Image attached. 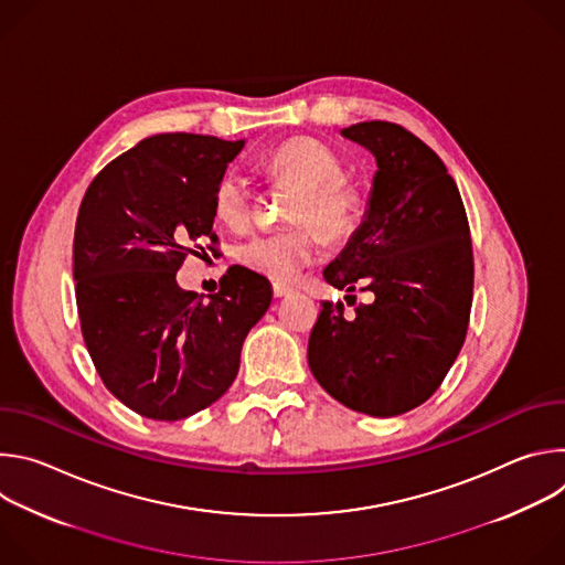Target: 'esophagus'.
Segmentation results:
<instances>
[{
    "label": "esophagus",
    "mask_w": 565,
    "mask_h": 565,
    "mask_svg": "<svg viewBox=\"0 0 565 565\" xmlns=\"http://www.w3.org/2000/svg\"><path fill=\"white\" fill-rule=\"evenodd\" d=\"M290 292H292V288H290V286H284V284H275V286H273V295H275L277 299L288 297Z\"/></svg>",
    "instance_id": "esophagus-1"
}]
</instances>
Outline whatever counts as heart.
<instances>
[{
  "instance_id": "heart-1",
  "label": "heart",
  "mask_w": 565,
  "mask_h": 565,
  "mask_svg": "<svg viewBox=\"0 0 565 565\" xmlns=\"http://www.w3.org/2000/svg\"><path fill=\"white\" fill-rule=\"evenodd\" d=\"M264 170L270 179L297 190L288 207V223L277 232L259 234L238 248V262L250 273L275 284L295 281L319 257V235L344 241L362 218V194L342 179L344 160L324 140L295 136L275 147ZM212 212L230 230L250 221V192L234 174H225L212 194Z\"/></svg>"
}]
</instances>
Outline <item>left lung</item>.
<instances>
[{
	"label": "left lung",
	"mask_w": 565,
	"mask_h": 565,
	"mask_svg": "<svg viewBox=\"0 0 565 565\" xmlns=\"http://www.w3.org/2000/svg\"><path fill=\"white\" fill-rule=\"evenodd\" d=\"M342 136L375 156L377 172L364 221L324 279L375 299L351 317L342 301H321L308 366L344 407L391 418L429 399L462 349L473 290L469 223L445 163L418 136L384 120Z\"/></svg>",
	"instance_id": "left-lung-1"
}]
</instances>
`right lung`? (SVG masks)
Here are the masks:
<instances>
[{
	"mask_svg": "<svg viewBox=\"0 0 565 565\" xmlns=\"http://www.w3.org/2000/svg\"><path fill=\"white\" fill-rule=\"evenodd\" d=\"M246 140L156 134L92 181L73 236L79 327L105 386L151 420H183L216 402L241 347L270 306L266 277L230 266L218 290H183L177 273L207 238L212 194ZM207 246L210 250H214Z\"/></svg>",
	"mask_w": 565,
	"mask_h": 565,
	"instance_id": "add662e5",
	"label": "right lung"
}]
</instances>
